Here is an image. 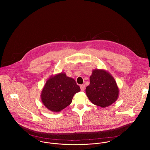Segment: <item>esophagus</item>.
Instances as JSON below:
<instances>
[{"instance_id":"1","label":"esophagus","mask_w":150,"mask_h":150,"mask_svg":"<svg viewBox=\"0 0 150 150\" xmlns=\"http://www.w3.org/2000/svg\"><path fill=\"white\" fill-rule=\"evenodd\" d=\"M80 89L81 90V91H84L86 89V86L84 84H83L81 86H80Z\"/></svg>"}]
</instances>
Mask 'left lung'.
<instances>
[{
  "mask_svg": "<svg viewBox=\"0 0 150 150\" xmlns=\"http://www.w3.org/2000/svg\"><path fill=\"white\" fill-rule=\"evenodd\" d=\"M86 94L95 105L108 107L119 96V88L112 75L103 69H95L90 76V84L86 87Z\"/></svg>",
  "mask_w": 150,
  "mask_h": 150,
  "instance_id": "1",
  "label": "left lung"
}]
</instances>
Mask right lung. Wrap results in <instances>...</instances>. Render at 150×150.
<instances>
[{
  "mask_svg": "<svg viewBox=\"0 0 150 150\" xmlns=\"http://www.w3.org/2000/svg\"><path fill=\"white\" fill-rule=\"evenodd\" d=\"M80 91V88L76 81L61 72L51 76L47 80L40 96L45 107L58 112L68 106L74 94Z\"/></svg>",
  "mask_w": 150,
  "mask_h": 150,
  "instance_id": "add662e5",
  "label": "right lung"
}]
</instances>
